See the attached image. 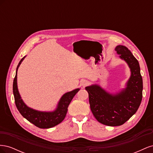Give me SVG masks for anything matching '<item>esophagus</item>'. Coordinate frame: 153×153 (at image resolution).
Listing matches in <instances>:
<instances>
[{
    "label": "esophagus",
    "mask_w": 153,
    "mask_h": 153,
    "mask_svg": "<svg viewBox=\"0 0 153 153\" xmlns=\"http://www.w3.org/2000/svg\"><path fill=\"white\" fill-rule=\"evenodd\" d=\"M88 84H89V82H88V81H87V80H83L82 82V86H86Z\"/></svg>",
    "instance_id": "obj_1"
}]
</instances>
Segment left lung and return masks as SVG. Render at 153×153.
Masks as SVG:
<instances>
[{
  "label": "left lung",
  "instance_id": "left-lung-1",
  "mask_svg": "<svg viewBox=\"0 0 153 153\" xmlns=\"http://www.w3.org/2000/svg\"><path fill=\"white\" fill-rule=\"evenodd\" d=\"M115 50L130 68L131 76L126 87L115 94L108 93L97 84L85 87L94 117L100 123L110 126H121L136 113L141 103L143 90L142 78L137 59L124 46L118 45Z\"/></svg>",
  "mask_w": 153,
  "mask_h": 153
}]
</instances>
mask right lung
<instances>
[{
	"label": "right lung",
	"instance_id": "right-lung-1",
	"mask_svg": "<svg viewBox=\"0 0 153 153\" xmlns=\"http://www.w3.org/2000/svg\"><path fill=\"white\" fill-rule=\"evenodd\" d=\"M25 57V56L22 58L18 64L16 75L13 80V90L16 108L23 117L30 123L34 124L36 126L43 129L52 128L61 123L65 118L68 106L80 89L78 88L64 94L60 99L56 109L53 112H41L29 107L22 100L17 86V71L18 67Z\"/></svg>",
	"mask_w": 153,
	"mask_h": 153
}]
</instances>
